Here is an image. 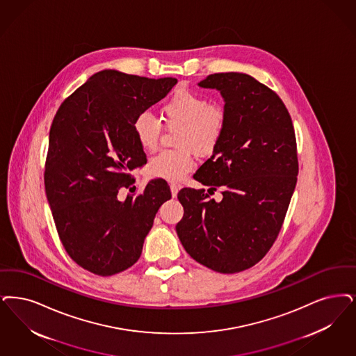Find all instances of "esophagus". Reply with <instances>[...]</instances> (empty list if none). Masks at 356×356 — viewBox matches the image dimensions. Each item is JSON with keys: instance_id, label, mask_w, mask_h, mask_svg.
Here are the masks:
<instances>
[{"instance_id": "34e87169", "label": "esophagus", "mask_w": 356, "mask_h": 356, "mask_svg": "<svg viewBox=\"0 0 356 356\" xmlns=\"http://www.w3.org/2000/svg\"><path fill=\"white\" fill-rule=\"evenodd\" d=\"M170 188H171L172 197H176L177 193H179V191H180V185L171 184L170 185Z\"/></svg>"}]
</instances>
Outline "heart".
Segmentation results:
<instances>
[{
    "label": "heart",
    "instance_id": "obj_1",
    "mask_svg": "<svg viewBox=\"0 0 356 356\" xmlns=\"http://www.w3.org/2000/svg\"><path fill=\"white\" fill-rule=\"evenodd\" d=\"M161 120L167 126H180L176 149L161 151L148 163L152 177L167 181H180L195 167L193 152L208 156L218 147L228 126V110L220 102L193 90L179 88L160 108ZM134 134L144 151L156 149L161 123L148 113L139 115L134 122Z\"/></svg>",
    "mask_w": 356,
    "mask_h": 356
}]
</instances>
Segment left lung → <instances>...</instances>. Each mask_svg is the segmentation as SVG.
<instances>
[{
    "label": "left lung",
    "instance_id": "obj_1",
    "mask_svg": "<svg viewBox=\"0 0 356 356\" xmlns=\"http://www.w3.org/2000/svg\"><path fill=\"white\" fill-rule=\"evenodd\" d=\"M199 86L220 91L228 126L193 177L208 192L221 186L222 200L183 188L176 232L199 264L233 274L259 262L282 228L298 176L296 132L281 98L248 74H212Z\"/></svg>",
    "mask_w": 356,
    "mask_h": 356
}]
</instances>
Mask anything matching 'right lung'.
<instances>
[{"mask_svg": "<svg viewBox=\"0 0 356 356\" xmlns=\"http://www.w3.org/2000/svg\"><path fill=\"white\" fill-rule=\"evenodd\" d=\"M176 83V78L103 70L58 108L44 191L65 250L86 270L108 277L131 268L159 208L171 199L163 179L151 180L136 197L119 201L118 193L135 183L129 172L147 163L134 134L135 119Z\"/></svg>", "mask_w": 356, "mask_h": 356, "instance_id": "obj_1", "label": "right lung"}]
</instances>
